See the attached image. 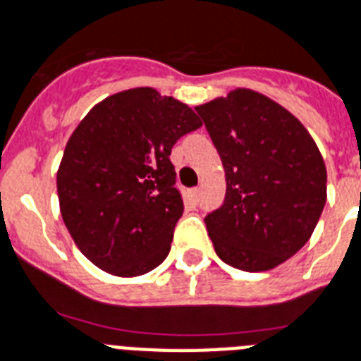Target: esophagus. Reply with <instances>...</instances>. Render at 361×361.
<instances>
[{
  "label": "esophagus",
  "instance_id": "esophagus-1",
  "mask_svg": "<svg viewBox=\"0 0 361 361\" xmlns=\"http://www.w3.org/2000/svg\"><path fill=\"white\" fill-rule=\"evenodd\" d=\"M189 198L192 204H196L198 202V198H200V189H190L189 190Z\"/></svg>",
  "mask_w": 361,
  "mask_h": 361
}]
</instances>
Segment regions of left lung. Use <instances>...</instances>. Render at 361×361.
Returning <instances> with one entry per match:
<instances>
[{"instance_id": "left-lung-1", "label": "left lung", "mask_w": 361, "mask_h": 361, "mask_svg": "<svg viewBox=\"0 0 361 361\" xmlns=\"http://www.w3.org/2000/svg\"><path fill=\"white\" fill-rule=\"evenodd\" d=\"M221 155L224 204L204 219L216 256L271 271L312 237L326 204V166L302 122L250 89L195 107Z\"/></svg>"}]
</instances>
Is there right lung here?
<instances>
[{"label": "right lung", "instance_id": "1", "mask_svg": "<svg viewBox=\"0 0 361 361\" xmlns=\"http://www.w3.org/2000/svg\"><path fill=\"white\" fill-rule=\"evenodd\" d=\"M200 126L189 105L139 87L102 99L70 135L57 171L61 215L102 271L131 278L165 262L183 213L172 146Z\"/></svg>", "mask_w": 361, "mask_h": 361}]
</instances>
